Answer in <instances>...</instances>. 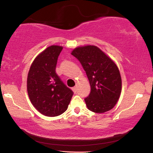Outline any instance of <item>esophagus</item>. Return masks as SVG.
Here are the masks:
<instances>
[{
    "label": "esophagus",
    "instance_id": "1",
    "mask_svg": "<svg viewBox=\"0 0 153 153\" xmlns=\"http://www.w3.org/2000/svg\"><path fill=\"white\" fill-rule=\"evenodd\" d=\"M72 90H73V91H74L75 93H76L77 92V87H76V86H74V87H73L72 88Z\"/></svg>",
    "mask_w": 153,
    "mask_h": 153
}]
</instances>
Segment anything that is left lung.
Instances as JSON below:
<instances>
[{"mask_svg":"<svg viewBox=\"0 0 153 153\" xmlns=\"http://www.w3.org/2000/svg\"><path fill=\"white\" fill-rule=\"evenodd\" d=\"M71 54L81 63L89 81L91 93L84 99L88 110L97 113L111 110L122 92V78L117 66L94 45L76 47Z\"/></svg>","mask_w":153,"mask_h":153,"instance_id":"left-lung-1","label":"left lung"}]
</instances>
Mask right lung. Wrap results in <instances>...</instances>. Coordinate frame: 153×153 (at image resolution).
Instances as JSON below:
<instances>
[{
    "instance_id": "obj_1",
    "label": "right lung",
    "mask_w": 153,
    "mask_h": 153,
    "mask_svg": "<svg viewBox=\"0 0 153 153\" xmlns=\"http://www.w3.org/2000/svg\"><path fill=\"white\" fill-rule=\"evenodd\" d=\"M63 47L51 45L34 59L27 76V93L31 104L48 117H56L67 111L73 91L56 74L58 58Z\"/></svg>"
}]
</instances>
